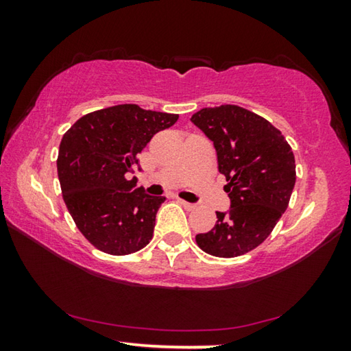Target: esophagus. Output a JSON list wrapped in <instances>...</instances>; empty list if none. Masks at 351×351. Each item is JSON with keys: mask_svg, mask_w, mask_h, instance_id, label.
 <instances>
[{"mask_svg": "<svg viewBox=\"0 0 351 351\" xmlns=\"http://www.w3.org/2000/svg\"><path fill=\"white\" fill-rule=\"evenodd\" d=\"M178 203H180L181 206L186 207L187 210H192V209H195V207H197V206H195L193 203H187V201H184V199H178Z\"/></svg>", "mask_w": 351, "mask_h": 351, "instance_id": "1", "label": "esophagus"}]
</instances>
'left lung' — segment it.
<instances>
[{"mask_svg": "<svg viewBox=\"0 0 351 351\" xmlns=\"http://www.w3.org/2000/svg\"><path fill=\"white\" fill-rule=\"evenodd\" d=\"M213 142L230 207L198 234V246L215 257H239L263 243L287 210L295 184V162L283 134L266 119L237 105L203 108L192 116Z\"/></svg>", "mask_w": 351, "mask_h": 351, "instance_id": "1", "label": "left lung"}]
</instances>
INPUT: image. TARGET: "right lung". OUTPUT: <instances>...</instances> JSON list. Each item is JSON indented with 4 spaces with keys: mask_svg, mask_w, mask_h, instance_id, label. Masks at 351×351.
<instances>
[{
    "mask_svg": "<svg viewBox=\"0 0 351 351\" xmlns=\"http://www.w3.org/2000/svg\"><path fill=\"white\" fill-rule=\"evenodd\" d=\"M176 121L178 114L125 104L85 114L63 134L57 158L63 199L100 251L127 255L150 243L165 197L145 193L130 173L153 136Z\"/></svg>",
    "mask_w": 351,
    "mask_h": 351,
    "instance_id": "1",
    "label": "right lung"
}]
</instances>
